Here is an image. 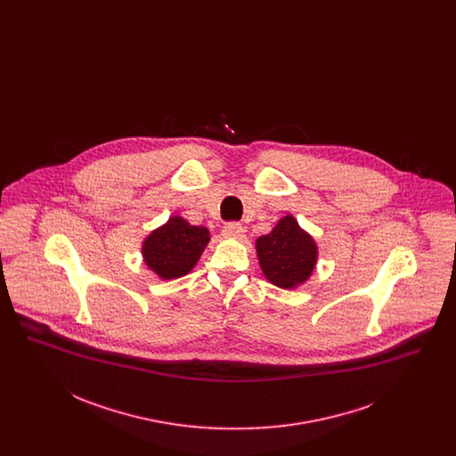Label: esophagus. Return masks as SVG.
Masks as SVG:
<instances>
[{"label":"esophagus","mask_w":456,"mask_h":456,"mask_svg":"<svg viewBox=\"0 0 456 456\" xmlns=\"http://www.w3.org/2000/svg\"><path fill=\"white\" fill-rule=\"evenodd\" d=\"M222 236L227 239H240L244 236V231H242V225L238 222H227L222 229Z\"/></svg>","instance_id":"obj_1"}]
</instances>
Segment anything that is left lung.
Masks as SVG:
<instances>
[{
  "label": "left lung",
  "mask_w": 456,
  "mask_h": 456,
  "mask_svg": "<svg viewBox=\"0 0 456 456\" xmlns=\"http://www.w3.org/2000/svg\"><path fill=\"white\" fill-rule=\"evenodd\" d=\"M256 253L265 277L281 289L305 282L318 258L314 240L292 216L283 217L270 234L256 239Z\"/></svg>",
  "instance_id": "1"
}]
</instances>
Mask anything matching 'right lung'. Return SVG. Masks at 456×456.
I'll return each instance as SVG.
<instances>
[{
	"mask_svg": "<svg viewBox=\"0 0 456 456\" xmlns=\"http://www.w3.org/2000/svg\"><path fill=\"white\" fill-rule=\"evenodd\" d=\"M208 240L207 227L191 225L184 218L171 217L145 239L142 253L152 272L164 281H171L193 270Z\"/></svg>",
	"mask_w": 456,
	"mask_h": 456,
	"instance_id": "add662e5",
	"label": "right lung"
}]
</instances>
